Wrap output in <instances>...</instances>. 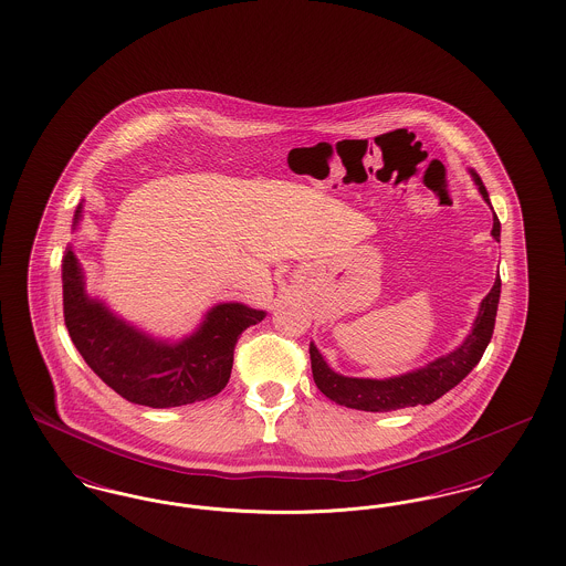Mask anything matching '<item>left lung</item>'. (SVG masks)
I'll list each match as a JSON object with an SVG mask.
<instances>
[{
	"instance_id": "8db88e82",
	"label": "left lung",
	"mask_w": 566,
	"mask_h": 566,
	"mask_svg": "<svg viewBox=\"0 0 566 566\" xmlns=\"http://www.w3.org/2000/svg\"><path fill=\"white\" fill-rule=\"evenodd\" d=\"M478 189L482 192L485 203L488 190H485L482 178L471 171ZM492 235L496 242H501V222L494 214ZM501 296V277L494 280L492 291L485 295L480 314L473 323V331L462 342V346L448 356H441L432 360L431 365L416 369L405 376L390 377V379H365V377H346L335 374L323 354L314 344H310V358H312V374L314 381L335 403L346 405L352 409L360 411H395L403 407H416V405H431L439 397H443L448 390H452L464 377L471 374V369L482 360L485 348L494 333V321H496V307Z\"/></svg>"
}]
</instances>
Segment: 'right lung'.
<instances>
[{"label": "right lung", "instance_id": "1", "mask_svg": "<svg viewBox=\"0 0 566 566\" xmlns=\"http://www.w3.org/2000/svg\"><path fill=\"white\" fill-rule=\"evenodd\" d=\"M76 210L74 227L81 220ZM63 318L84 363L129 403L180 407L218 395L233 369V352L243 331L265 312L242 303H220L203 324L178 344L157 342L84 293V280L72 245L61 261Z\"/></svg>", "mask_w": 566, "mask_h": 566}]
</instances>
